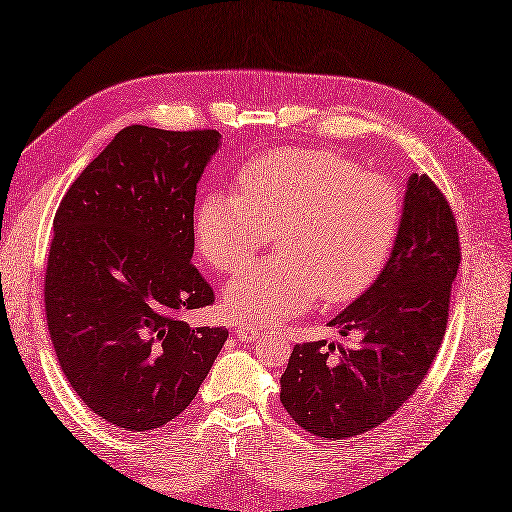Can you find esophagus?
Masks as SVG:
<instances>
[{
    "label": "esophagus",
    "instance_id": "esophagus-1",
    "mask_svg": "<svg viewBox=\"0 0 512 512\" xmlns=\"http://www.w3.org/2000/svg\"><path fill=\"white\" fill-rule=\"evenodd\" d=\"M234 331H237L239 340H247V342H256L262 336V331L254 325H237L234 327Z\"/></svg>",
    "mask_w": 512,
    "mask_h": 512
}]
</instances>
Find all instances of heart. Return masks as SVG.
<instances>
[{
	"instance_id": "b5f03b06",
	"label": "heart",
	"mask_w": 512,
	"mask_h": 512,
	"mask_svg": "<svg viewBox=\"0 0 512 512\" xmlns=\"http://www.w3.org/2000/svg\"><path fill=\"white\" fill-rule=\"evenodd\" d=\"M241 193L211 191L193 232L200 256L217 271L250 265L271 234L278 252L245 269L224 290L237 321L280 323L308 310L355 301L388 267L403 228V196L381 174L331 150L282 148L247 159Z\"/></svg>"
}]
</instances>
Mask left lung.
Instances as JSON below:
<instances>
[{
  "label": "left lung",
  "instance_id": "1",
  "mask_svg": "<svg viewBox=\"0 0 512 512\" xmlns=\"http://www.w3.org/2000/svg\"><path fill=\"white\" fill-rule=\"evenodd\" d=\"M461 265L457 219L426 174H411L403 228L388 267L331 327L359 331L355 349L327 340L295 344L280 400L299 426L347 439L392 418L420 388L446 334L450 290Z\"/></svg>",
  "mask_w": 512,
  "mask_h": 512
}]
</instances>
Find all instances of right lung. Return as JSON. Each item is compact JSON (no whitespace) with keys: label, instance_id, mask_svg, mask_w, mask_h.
Wrapping results in <instances>:
<instances>
[{"label":"right lung","instance_id":"add662e5","mask_svg":"<svg viewBox=\"0 0 512 512\" xmlns=\"http://www.w3.org/2000/svg\"><path fill=\"white\" fill-rule=\"evenodd\" d=\"M215 129H122L53 217L45 314L66 381L92 413L153 431L183 413L228 338L189 327L213 288L193 256V204Z\"/></svg>","mask_w":512,"mask_h":512}]
</instances>
